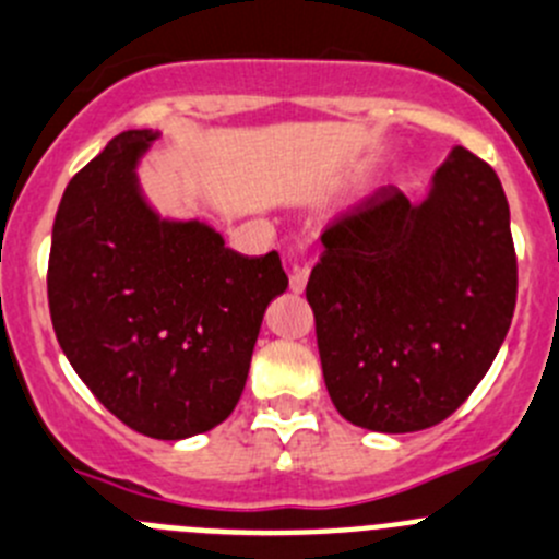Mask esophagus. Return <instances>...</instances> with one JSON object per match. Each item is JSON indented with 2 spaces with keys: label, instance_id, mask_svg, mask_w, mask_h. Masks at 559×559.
<instances>
[{
  "label": "esophagus",
  "instance_id": "esophagus-1",
  "mask_svg": "<svg viewBox=\"0 0 559 559\" xmlns=\"http://www.w3.org/2000/svg\"><path fill=\"white\" fill-rule=\"evenodd\" d=\"M307 280H310V265H294L290 269V290L301 294L307 288Z\"/></svg>",
  "mask_w": 559,
  "mask_h": 559
}]
</instances>
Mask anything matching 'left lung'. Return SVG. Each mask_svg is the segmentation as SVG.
Here are the masks:
<instances>
[{
  "instance_id": "obj_1",
  "label": "left lung",
  "mask_w": 559,
  "mask_h": 559,
  "mask_svg": "<svg viewBox=\"0 0 559 559\" xmlns=\"http://www.w3.org/2000/svg\"><path fill=\"white\" fill-rule=\"evenodd\" d=\"M321 241L307 301L334 408L381 433L448 419L488 373L515 310L497 173L453 147L423 203L384 186L329 222Z\"/></svg>"
}]
</instances>
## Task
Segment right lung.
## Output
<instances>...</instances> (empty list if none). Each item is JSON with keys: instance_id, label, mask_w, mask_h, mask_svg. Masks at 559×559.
<instances>
[{"instance_id": "add662e5", "label": "right lung", "mask_w": 559, "mask_h": 559, "mask_svg": "<svg viewBox=\"0 0 559 559\" xmlns=\"http://www.w3.org/2000/svg\"><path fill=\"white\" fill-rule=\"evenodd\" d=\"M158 134L123 131L68 183L49 254V310L79 379L120 423L186 439L241 397L280 254L243 258L200 222L158 219L136 162Z\"/></svg>"}]
</instances>
